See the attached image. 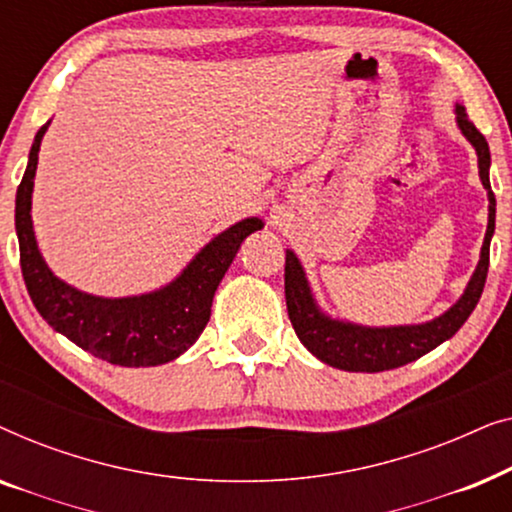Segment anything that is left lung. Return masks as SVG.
Masks as SVG:
<instances>
[{
  "label": "left lung",
  "mask_w": 512,
  "mask_h": 512,
  "mask_svg": "<svg viewBox=\"0 0 512 512\" xmlns=\"http://www.w3.org/2000/svg\"><path fill=\"white\" fill-rule=\"evenodd\" d=\"M457 123L464 132L468 142L478 151V167L482 186L489 193V223L485 233V244L480 251V263L475 268L471 282H468L464 296L457 305H452L443 317L419 326H394V328H366L345 321H333L319 312L314 305L310 286H307L305 272L300 268L298 258L293 251L286 249L284 265V293H286V310L293 324V331L300 342L310 352L328 366L349 370V373H382L405 363L419 359L431 349H436L440 342L452 338L454 333L464 326V321L471 317V312L478 305L485 289L487 268H489V240L494 235V216L496 200L489 186V146L482 132L468 121L466 109L457 107Z\"/></svg>",
  "instance_id": "obj_1"
}]
</instances>
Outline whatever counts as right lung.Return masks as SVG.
<instances>
[{
  "label": "right lung",
  "instance_id": "1",
  "mask_svg": "<svg viewBox=\"0 0 512 512\" xmlns=\"http://www.w3.org/2000/svg\"><path fill=\"white\" fill-rule=\"evenodd\" d=\"M46 128L48 123L41 125L34 137L30 163L16 193L20 268L34 307L55 331L114 366H160L177 359L205 331L216 286L244 237L261 230L263 221L244 219L214 237L191 265L160 291L135 298H97L76 291L48 270L32 230V186Z\"/></svg>",
  "mask_w": 512,
  "mask_h": 512
}]
</instances>
